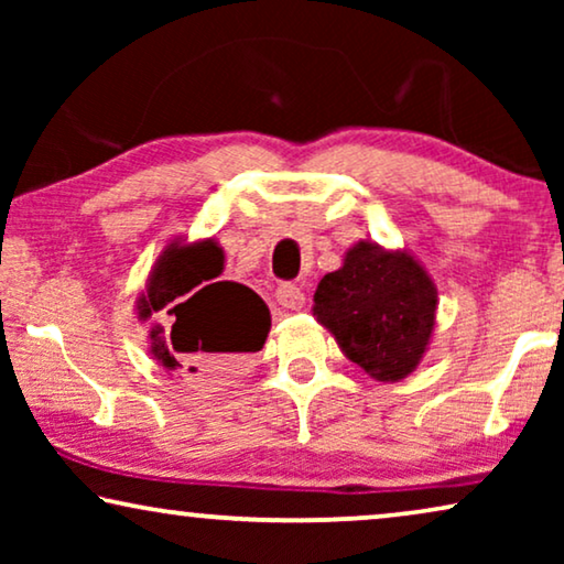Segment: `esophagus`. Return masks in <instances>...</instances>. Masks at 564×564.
<instances>
[{
	"label": "esophagus",
	"mask_w": 564,
	"mask_h": 564,
	"mask_svg": "<svg viewBox=\"0 0 564 564\" xmlns=\"http://www.w3.org/2000/svg\"><path fill=\"white\" fill-rule=\"evenodd\" d=\"M276 303H280L282 307H288V311H300V307L305 305V292L297 288V284H280L274 292Z\"/></svg>",
	"instance_id": "1"
}]
</instances>
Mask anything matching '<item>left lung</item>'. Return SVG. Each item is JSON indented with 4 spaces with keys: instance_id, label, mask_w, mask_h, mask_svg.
Wrapping results in <instances>:
<instances>
[{
    "instance_id": "8db88e82",
    "label": "left lung",
    "mask_w": 564,
    "mask_h": 564,
    "mask_svg": "<svg viewBox=\"0 0 564 564\" xmlns=\"http://www.w3.org/2000/svg\"><path fill=\"white\" fill-rule=\"evenodd\" d=\"M436 305V284L411 251L359 241L321 280L313 315L346 359L377 382H398L421 365Z\"/></svg>"
}]
</instances>
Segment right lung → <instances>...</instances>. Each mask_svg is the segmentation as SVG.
<instances>
[{"label":"right lung","instance_id":"add662e5","mask_svg":"<svg viewBox=\"0 0 564 564\" xmlns=\"http://www.w3.org/2000/svg\"><path fill=\"white\" fill-rule=\"evenodd\" d=\"M226 253L215 238L187 243L174 238L153 264L135 300L138 321L166 315L172 326L151 323V354L169 372L218 384L259 351L272 328L264 300L246 284L218 280Z\"/></svg>","mask_w":564,"mask_h":564}]
</instances>
